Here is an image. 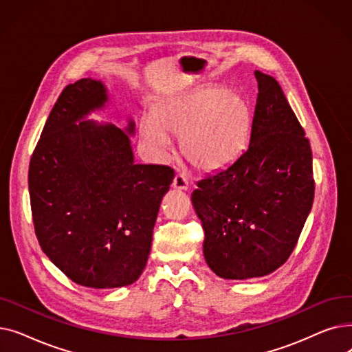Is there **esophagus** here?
I'll return each mask as SVG.
<instances>
[{
    "label": "esophagus",
    "instance_id": "34e87169",
    "mask_svg": "<svg viewBox=\"0 0 352 352\" xmlns=\"http://www.w3.org/2000/svg\"><path fill=\"white\" fill-rule=\"evenodd\" d=\"M173 187L177 188V190H187L188 188V178L178 173L175 177H174V181H173Z\"/></svg>",
    "mask_w": 352,
    "mask_h": 352
}]
</instances>
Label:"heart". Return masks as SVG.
<instances>
[{
  "label": "heart",
  "mask_w": 352,
  "mask_h": 352,
  "mask_svg": "<svg viewBox=\"0 0 352 352\" xmlns=\"http://www.w3.org/2000/svg\"><path fill=\"white\" fill-rule=\"evenodd\" d=\"M251 109L226 87H207L160 102L153 117H144L140 134L148 150L165 155L170 134L181 137V151L201 171L231 165L245 150Z\"/></svg>",
  "instance_id": "1"
}]
</instances>
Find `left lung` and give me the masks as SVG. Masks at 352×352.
Here are the masks:
<instances>
[{
	"label": "left lung",
	"instance_id": "obj_1",
	"mask_svg": "<svg viewBox=\"0 0 352 352\" xmlns=\"http://www.w3.org/2000/svg\"><path fill=\"white\" fill-rule=\"evenodd\" d=\"M255 78L248 148L227 168L198 181L191 195L206 234V261L226 280L280 268L298 243L316 190L304 128L276 80L261 71Z\"/></svg>",
	"mask_w": 352,
	"mask_h": 352
}]
</instances>
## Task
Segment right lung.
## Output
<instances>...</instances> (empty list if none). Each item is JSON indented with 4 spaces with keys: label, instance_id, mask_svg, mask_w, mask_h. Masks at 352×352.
I'll return each mask as SVG.
<instances>
[{
    "label": "right lung",
    "instance_id": "obj_1",
    "mask_svg": "<svg viewBox=\"0 0 352 352\" xmlns=\"http://www.w3.org/2000/svg\"><path fill=\"white\" fill-rule=\"evenodd\" d=\"M108 101L101 81L67 85L52 107L30 161L35 235L50 260L78 285L135 283L174 170L135 164L129 135L113 124L82 121ZM79 124H77L76 122Z\"/></svg>",
    "mask_w": 352,
    "mask_h": 352
}]
</instances>
